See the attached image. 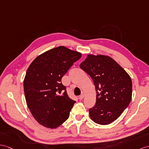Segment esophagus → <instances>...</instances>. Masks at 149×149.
Instances as JSON below:
<instances>
[{
	"instance_id": "esophagus-1",
	"label": "esophagus",
	"mask_w": 149,
	"mask_h": 149,
	"mask_svg": "<svg viewBox=\"0 0 149 149\" xmlns=\"http://www.w3.org/2000/svg\"><path fill=\"white\" fill-rule=\"evenodd\" d=\"M84 97H85V95L83 93H82V94H81L80 95H79V100H82L83 98H84Z\"/></svg>"
}]
</instances>
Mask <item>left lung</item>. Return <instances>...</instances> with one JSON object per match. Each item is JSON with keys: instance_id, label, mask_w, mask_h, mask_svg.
Wrapping results in <instances>:
<instances>
[{"instance_id": "8db88e82", "label": "left lung", "mask_w": 149, "mask_h": 149, "mask_svg": "<svg viewBox=\"0 0 149 149\" xmlns=\"http://www.w3.org/2000/svg\"><path fill=\"white\" fill-rule=\"evenodd\" d=\"M79 67L90 76L96 89L95 105L89 109L90 118L102 125L116 120L132 99L130 75L107 56L89 54Z\"/></svg>"}]
</instances>
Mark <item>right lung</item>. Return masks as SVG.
<instances>
[{"instance_id":"add662e5","label":"right lung","mask_w":149,"mask_h":149,"mask_svg":"<svg viewBox=\"0 0 149 149\" xmlns=\"http://www.w3.org/2000/svg\"><path fill=\"white\" fill-rule=\"evenodd\" d=\"M81 57V53L59 46L39 55L28 67L23 81L25 99L39 124L54 129L70 116L76 101L68 97L61 79Z\"/></svg>"}]
</instances>
